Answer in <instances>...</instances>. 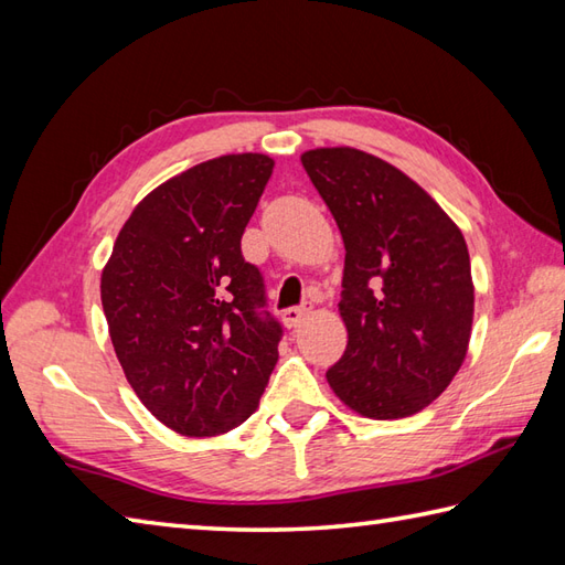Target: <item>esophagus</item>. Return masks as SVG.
<instances>
[{"label": "esophagus", "mask_w": 565, "mask_h": 565, "mask_svg": "<svg viewBox=\"0 0 565 565\" xmlns=\"http://www.w3.org/2000/svg\"><path fill=\"white\" fill-rule=\"evenodd\" d=\"M306 316H308V308H286L281 313V320L286 328H296Z\"/></svg>", "instance_id": "esophagus-1"}]
</instances>
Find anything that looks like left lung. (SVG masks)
Returning <instances> with one entry per match:
<instances>
[{
	"mask_svg": "<svg viewBox=\"0 0 565 565\" xmlns=\"http://www.w3.org/2000/svg\"><path fill=\"white\" fill-rule=\"evenodd\" d=\"M344 243L347 350L328 383L362 417H411L447 391L473 326L466 239L415 179L350 146L301 154Z\"/></svg>",
	"mask_w": 565,
	"mask_h": 565,
	"instance_id": "obj_1",
	"label": "left lung"
}]
</instances>
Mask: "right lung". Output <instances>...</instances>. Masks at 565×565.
<instances>
[{"label":"right lung","mask_w":565,"mask_h":565,"mask_svg":"<svg viewBox=\"0 0 565 565\" xmlns=\"http://www.w3.org/2000/svg\"><path fill=\"white\" fill-rule=\"evenodd\" d=\"M274 172L262 152L223 154L142 199L102 269L114 352L140 403L184 437H215L257 411L281 328L239 239Z\"/></svg>","instance_id":"right-lung-1"}]
</instances>
